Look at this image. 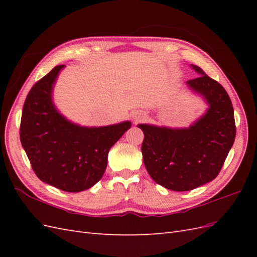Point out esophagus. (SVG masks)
<instances>
[{
	"label": "esophagus",
	"instance_id": "esophagus-1",
	"mask_svg": "<svg viewBox=\"0 0 257 257\" xmlns=\"http://www.w3.org/2000/svg\"><path fill=\"white\" fill-rule=\"evenodd\" d=\"M132 116H133V120L135 123L142 121L146 118V114L143 112V111H135L133 112V114H132Z\"/></svg>",
	"mask_w": 257,
	"mask_h": 257
}]
</instances>
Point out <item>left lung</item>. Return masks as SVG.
I'll return each mask as SVG.
<instances>
[{"label":"left lung","instance_id":"left-lung-1","mask_svg":"<svg viewBox=\"0 0 257 257\" xmlns=\"http://www.w3.org/2000/svg\"><path fill=\"white\" fill-rule=\"evenodd\" d=\"M186 81L189 89L208 105L189 127L138 124L144 132V164L150 177L164 188L184 192L204 185L219 175L235 142L236 125L231 100L222 85L203 69Z\"/></svg>","mask_w":257,"mask_h":257}]
</instances>
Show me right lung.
Here are the masks:
<instances>
[{"instance_id": "obj_1", "label": "right lung", "mask_w": 257, "mask_h": 257, "mask_svg": "<svg viewBox=\"0 0 257 257\" xmlns=\"http://www.w3.org/2000/svg\"><path fill=\"white\" fill-rule=\"evenodd\" d=\"M64 67L52 68L29 92L22 109L20 141L43 182L77 193L102 179L108 152L132 123L89 127L69 121L53 103L54 85Z\"/></svg>"}]
</instances>
